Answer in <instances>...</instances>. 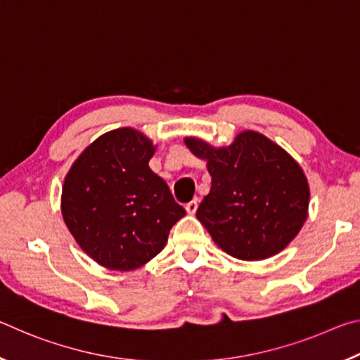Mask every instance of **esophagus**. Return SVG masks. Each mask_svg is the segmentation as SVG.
I'll list each match as a JSON object with an SVG mask.
<instances>
[{
    "label": "esophagus",
    "instance_id": "esophagus-1",
    "mask_svg": "<svg viewBox=\"0 0 360 360\" xmlns=\"http://www.w3.org/2000/svg\"><path fill=\"white\" fill-rule=\"evenodd\" d=\"M197 208H198L197 200H192V202H188V203L186 205V211H187V214H195V212H197Z\"/></svg>",
    "mask_w": 360,
    "mask_h": 360
}]
</instances>
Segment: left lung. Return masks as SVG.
<instances>
[{
	"label": "left lung",
	"mask_w": 360,
	"mask_h": 360,
	"mask_svg": "<svg viewBox=\"0 0 360 360\" xmlns=\"http://www.w3.org/2000/svg\"><path fill=\"white\" fill-rule=\"evenodd\" d=\"M206 160L211 191L197 217L216 245L240 260H264L289 245L308 216L309 186L300 165L262 133L246 130L227 148L186 138Z\"/></svg>",
	"instance_id": "8db88e82"
}]
</instances>
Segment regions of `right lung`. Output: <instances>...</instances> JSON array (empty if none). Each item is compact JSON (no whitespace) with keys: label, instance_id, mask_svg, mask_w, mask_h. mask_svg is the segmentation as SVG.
<instances>
[{"label":"right lung","instance_id":"obj_1","mask_svg":"<svg viewBox=\"0 0 360 360\" xmlns=\"http://www.w3.org/2000/svg\"><path fill=\"white\" fill-rule=\"evenodd\" d=\"M154 152L148 136L124 127L87 146L65 178L66 227L82 251L109 270L148 264L186 216L167 182L149 168Z\"/></svg>","mask_w":360,"mask_h":360}]
</instances>
